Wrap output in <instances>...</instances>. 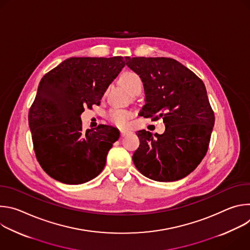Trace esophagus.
Here are the masks:
<instances>
[{
  "mask_svg": "<svg viewBox=\"0 0 250 250\" xmlns=\"http://www.w3.org/2000/svg\"><path fill=\"white\" fill-rule=\"evenodd\" d=\"M128 133H130V131H128V130H121V136H122V137L127 135Z\"/></svg>",
  "mask_w": 250,
  "mask_h": 250,
  "instance_id": "esophagus-1",
  "label": "esophagus"
}]
</instances>
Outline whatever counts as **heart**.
<instances>
[{"mask_svg": "<svg viewBox=\"0 0 250 250\" xmlns=\"http://www.w3.org/2000/svg\"><path fill=\"white\" fill-rule=\"evenodd\" d=\"M121 83L123 86L130 93H134L137 90H141L142 88V81L139 78V76L133 72H125L121 78H120ZM131 113L126 111V110H121V109H116L112 110L109 113V119L110 121L119 127H125L127 124V121L130 119Z\"/></svg>", "mask_w": 250, "mask_h": 250, "instance_id": "b5f03b06", "label": "heart"}]
</instances>
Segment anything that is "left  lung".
<instances>
[{"label": "left lung", "mask_w": 250, "mask_h": 250, "mask_svg": "<svg viewBox=\"0 0 250 250\" xmlns=\"http://www.w3.org/2000/svg\"><path fill=\"white\" fill-rule=\"evenodd\" d=\"M125 62L144 84L146 104L139 115L163 119L162 134L137 131L132 155L137 170L151 180L173 182L193 172L205 157L215 115L203 81L186 66L167 57H129Z\"/></svg>", "instance_id": "left-lung-1"}]
</instances>
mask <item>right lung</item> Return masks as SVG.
Instances as JSON below:
<instances>
[{
  "instance_id": "right-lung-1",
  "label": "right lung",
  "mask_w": 250,
  "mask_h": 250,
  "mask_svg": "<svg viewBox=\"0 0 250 250\" xmlns=\"http://www.w3.org/2000/svg\"><path fill=\"white\" fill-rule=\"evenodd\" d=\"M125 65L122 56L70 57L41 80L28 125L35 155L56 181L83 184L103 171L120 131L105 125L85 131L81 114L100 104Z\"/></svg>"
}]
</instances>
